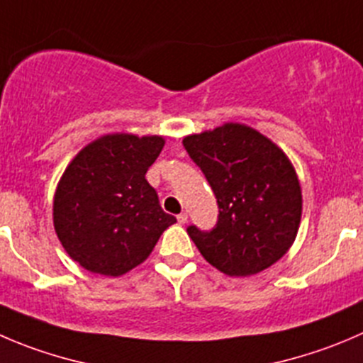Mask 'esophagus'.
Listing matches in <instances>:
<instances>
[{
    "label": "esophagus",
    "instance_id": "1",
    "mask_svg": "<svg viewBox=\"0 0 363 363\" xmlns=\"http://www.w3.org/2000/svg\"><path fill=\"white\" fill-rule=\"evenodd\" d=\"M177 221H179V223H181V225H184L186 221H188V213H181V214H179Z\"/></svg>",
    "mask_w": 363,
    "mask_h": 363
}]
</instances>
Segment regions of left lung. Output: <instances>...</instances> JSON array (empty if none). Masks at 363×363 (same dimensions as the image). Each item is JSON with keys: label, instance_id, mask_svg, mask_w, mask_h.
Returning a JSON list of instances; mask_svg holds the SVG:
<instances>
[{"label": "left lung", "instance_id": "left-lung-1", "mask_svg": "<svg viewBox=\"0 0 363 363\" xmlns=\"http://www.w3.org/2000/svg\"><path fill=\"white\" fill-rule=\"evenodd\" d=\"M216 195V227L188 234L203 259L228 277H250L282 259L301 221V186L287 154L239 122L182 140Z\"/></svg>", "mask_w": 363, "mask_h": 363}]
</instances>
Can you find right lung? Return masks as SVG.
<instances>
[{
	"instance_id": "obj_1",
	"label": "right lung",
	"mask_w": 363,
	"mask_h": 363,
	"mask_svg": "<svg viewBox=\"0 0 363 363\" xmlns=\"http://www.w3.org/2000/svg\"><path fill=\"white\" fill-rule=\"evenodd\" d=\"M163 147V136L111 133L84 145L67 164L52 199V225L81 267L125 275L177 221L161 209L145 179Z\"/></svg>"
}]
</instances>
